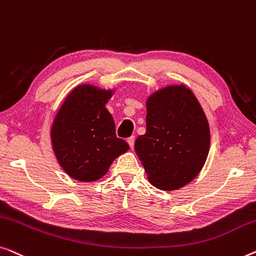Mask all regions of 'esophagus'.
Here are the masks:
<instances>
[{"instance_id":"34e87169","label":"esophagus","mask_w":256,"mask_h":256,"mask_svg":"<svg viewBox=\"0 0 256 256\" xmlns=\"http://www.w3.org/2000/svg\"><path fill=\"white\" fill-rule=\"evenodd\" d=\"M128 144L132 148V147L134 146V136H130V138H128Z\"/></svg>"}]
</instances>
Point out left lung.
Instances as JSON below:
<instances>
[{
	"instance_id": "left-lung-1",
	"label": "left lung",
	"mask_w": 256,
	"mask_h": 256,
	"mask_svg": "<svg viewBox=\"0 0 256 256\" xmlns=\"http://www.w3.org/2000/svg\"><path fill=\"white\" fill-rule=\"evenodd\" d=\"M146 133L134 150L161 190H176L198 175L210 148V128L203 109L186 86H169L146 103Z\"/></svg>"
}]
</instances>
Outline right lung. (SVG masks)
Listing matches in <instances>:
<instances>
[{"instance_id": "right-lung-1", "label": "right lung", "mask_w": 256, "mask_h": 256, "mask_svg": "<svg viewBox=\"0 0 256 256\" xmlns=\"http://www.w3.org/2000/svg\"><path fill=\"white\" fill-rule=\"evenodd\" d=\"M112 96L90 84L73 89L53 122L51 139L58 162L70 178L92 182L104 176L128 144L117 138L106 104Z\"/></svg>"}]
</instances>
